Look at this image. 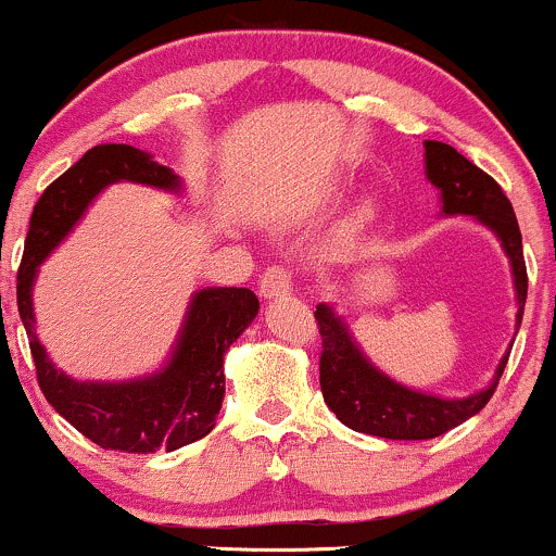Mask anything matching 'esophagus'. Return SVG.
<instances>
[{
    "instance_id": "esophagus-1",
    "label": "esophagus",
    "mask_w": 556,
    "mask_h": 556,
    "mask_svg": "<svg viewBox=\"0 0 556 556\" xmlns=\"http://www.w3.org/2000/svg\"><path fill=\"white\" fill-rule=\"evenodd\" d=\"M290 290H292V274L288 266L274 264V266H268L264 274H261V295L264 298L288 295Z\"/></svg>"
}]
</instances>
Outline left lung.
Returning <instances> with one entry per match:
<instances>
[{
	"instance_id": "left-lung-1",
	"label": "left lung",
	"mask_w": 556,
	"mask_h": 556,
	"mask_svg": "<svg viewBox=\"0 0 556 556\" xmlns=\"http://www.w3.org/2000/svg\"><path fill=\"white\" fill-rule=\"evenodd\" d=\"M425 166L427 179L441 189L443 213L478 216V222L491 227L502 240L515 271L517 327H520L528 298V268L522 255V235L509 198L493 176L469 163L446 142H425ZM314 319L321 334L319 386L327 406L351 430L390 438V441H430L475 417L491 401L498 377L509 362L506 353L493 382L480 393L459 401L435 399L399 386L371 367L351 340L343 321L325 303L314 311Z\"/></svg>"
}]
</instances>
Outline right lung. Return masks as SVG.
I'll list each match as a JSON object with an SVG mask.
<instances>
[{"label": "right lung", "mask_w": 556, "mask_h": 556, "mask_svg": "<svg viewBox=\"0 0 556 556\" xmlns=\"http://www.w3.org/2000/svg\"><path fill=\"white\" fill-rule=\"evenodd\" d=\"M179 189L170 168L131 144H97L41 192L30 213L17 268V311L26 327L41 393L91 443L129 454L181 448L216 425L224 401V353L258 314L248 288H208L192 298L174 358L161 375L137 382H76L52 367L34 332L30 285L36 266L68 235L97 192L113 181Z\"/></svg>", "instance_id": "1"}]
</instances>
